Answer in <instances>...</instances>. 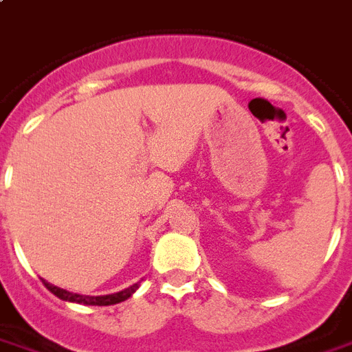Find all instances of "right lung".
I'll return each mask as SVG.
<instances>
[{
  "mask_svg": "<svg viewBox=\"0 0 352 352\" xmlns=\"http://www.w3.org/2000/svg\"><path fill=\"white\" fill-rule=\"evenodd\" d=\"M43 285L46 286V288H48L53 295H57L58 299L69 300V302L87 304V306H111V304H118V302H121V300L129 299V297H131V295L134 294L138 288H140V285L135 283V285H132L131 288H126V290H123V292H118V294L100 295V297H89V295H78V294H71V292L62 290V288H57V286H53V285H50V283H46L44 279H43Z\"/></svg>",
  "mask_w": 352,
  "mask_h": 352,
  "instance_id": "1",
  "label": "right lung"
}]
</instances>
